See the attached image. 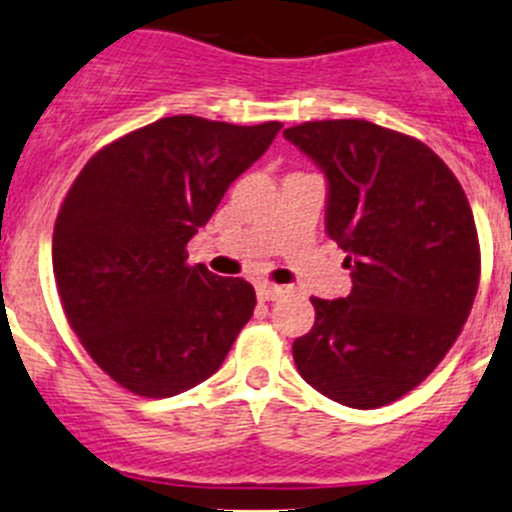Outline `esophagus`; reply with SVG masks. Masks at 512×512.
Returning <instances> with one entry per match:
<instances>
[{"label":"esophagus","instance_id":"1","mask_svg":"<svg viewBox=\"0 0 512 512\" xmlns=\"http://www.w3.org/2000/svg\"><path fill=\"white\" fill-rule=\"evenodd\" d=\"M283 293H286V288L276 286V283H258L256 286L258 301H276V298H281Z\"/></svg>","mask_w":512,"mask_h":512}]
</instances>
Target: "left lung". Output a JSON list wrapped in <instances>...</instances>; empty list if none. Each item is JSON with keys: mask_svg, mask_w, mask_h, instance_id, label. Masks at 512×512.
<instances>
[{"mask_svg": "<svg viewBox=\"0 0 512 512\" xmlns=\"http://www.w3.org/2000/svg\"><path fill=\"white\" fill-rule=\"evenodd\" d=\"M283 136L326 176V234L353 281L346 298H311L316 323L293 341V361L331 401L386 406L433 373L473 308L468 196L423 141L371 121H306Z\"/></svg>", "mask_w": 512, "mask_h": 512, "instance_id": "left-lung-1", "label": "left lung"}]
</instances>
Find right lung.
Instances as JSON below:
<instances>
[{
    "label": "right lung",
    "mask_w": 512,
    "mask_h": 512,
    "mask_svg": "<svg viewBox=\"0 0 512 512\" xmlns=\"http://www.w3.org/2000/svg\"><path fill=\"white\" fill-rule=\"evenodd\" d=\"M281 126L166 116L96 151L74 179L52 239L59 298L96 366L136 396L214 376L254 316V286L189 266L186 244Z\"/></svg>",
    "instance_id": "1"
}]
</instances>
